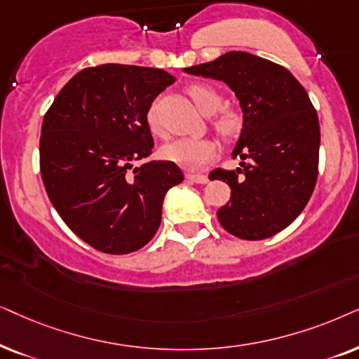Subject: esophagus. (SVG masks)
Segmentation results:
<instances>
[{
    "label": "esophagus",
    "instance_id": "obj_1",
    "mask_svg": "<svg viewBox=\"0 0 359 359\" xmlns=\"http://www.w3.org/2000/svg\"><path fill=\"white\" fill-rule=\"evenodd\" d=\"M187 180L194 184H207L208 177L205 174H187Z\"/></svg>",
    "mask_w": 359,
    "mask_h": 359
}]
</instances>
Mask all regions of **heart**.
I'll use <instances>...</instances> for the list:
<instances>
[{
	"instance_id": "1",
	"label": "heart",
	"mask_w": 359,
	"mask_h": 359,
	"mask_svg": "<svg viewBox=\"0 0 359 359\" xmlns=\"http://www.w3.org/2000/svg\"><path fill=\"white\" fill-rule=\"evenodd\" d=\"M187 93L192 98L195 107L203 114H212L218 111L219 107H222V95L210 85L192 83L187 87ZM146 121L152 135H162L159 123H157L154 104L147 109ZM213 126L222 136L231 137L240 131L241 119L238 116V113L231 111V109H224V111L218 113L217 119L213 121ZM161 154L165 161L174 162L182 169L202 170L218 156V146L210 137H180V140L167 142L165 146H162Z\"/></svg>"
}]
</instances>
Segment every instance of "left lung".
Masks as SVG:
<instances>
[{
  "label": "left lung",
  "instance_id": "left-lung-1",
  "mask_svg": "<svg viewBox=\"0 0 359 359\" xmlns=\"http://www.w3.org/2000/svg\"><path fill=\"white\" fill-rule=\"evenodd\" d=\"M184 72L226 83L243 111L231 154L241 167L210 174L231 189L219 224L241 240L274 236L302 213L317 184L320 124L307 92L283 65L241 50Z\"/></svg>",
  "mask_w": 359,
  "mask_h": 359
}]
</instances>
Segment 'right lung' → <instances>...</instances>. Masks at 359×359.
<instances>
[{"label":"right lung","instance_id":"add662e5","mask_svg":"<svg viewBox=\"0 0 359 359\" xmlns=\"http://www.w3.org/2000/svg\"><path fill=\"white\" fill-rule=\"evenodd\" d=\"M175 76L104 64L72 76L47 109L41 175L67 226L95 250L128 255L156 235L167 190L184 180L170 161L133 162L154 147L146 114Z\"/></svg>","mask_w":359,"mask_h":359}]
</instances>
